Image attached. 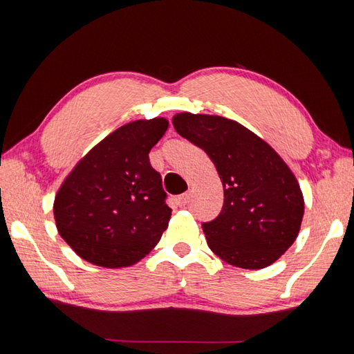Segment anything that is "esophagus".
I'll return each mask as SVG.
<instances>
[{
    "instance_id": "esophagus-1",
    "label": "esophagus",
    "mask_w": 354,
    "mask_h": 354,
    "mask_svg": "<svg viewBox=\"0 0 354 354\" xmlns=\"http://www.w3.org/2000/svg\"><path fill=\"white\" fill-rule=\"evenodd\" d=\"M190 198H192V193H184V194H181V196H178V198H176L178 205L185 207V205L190 202Z\"/></svg>"
}]
</instances>
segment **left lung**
I'll return each instance as SVG.
<instances>
[{"instance_id": "left-lung-1", "label": "left lung", "mask_w": 354, "mask_h": 354, "mask_svg": "<svg viewBox=\"0 0 354 354\" xmlns=\"http://www.w3.org/2000/svg\"><path fill=\"white\" fill-rule=\"evenodd\" d=\"M173 126L209 156L223 185L222 212L202 223L209 250L237 268L272 265L295 242L304 214L303 193L288 164L228 118L183 112Z\"/></svg>"}]
</instances>
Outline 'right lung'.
Wrapping results in <instances>:
<instances>
[{
  "mask_svg": "<svg viewBox=\"0 0 354 354\" xmlns=\"http://www.w3.org/2000/svg\"><path fill=\"white\" fill-rule=\"evenodd\" d=\"M167 127L165 118L118 127L66 176L53 213L59 234L79 257L109 269L131 266L160 242L171 208L149 152Z\"/></svg>",
  "mask_w": 354,
  "mask_h": 354,
  "instance_id": "1",
  "label": "right lung"
}]
</instances>
